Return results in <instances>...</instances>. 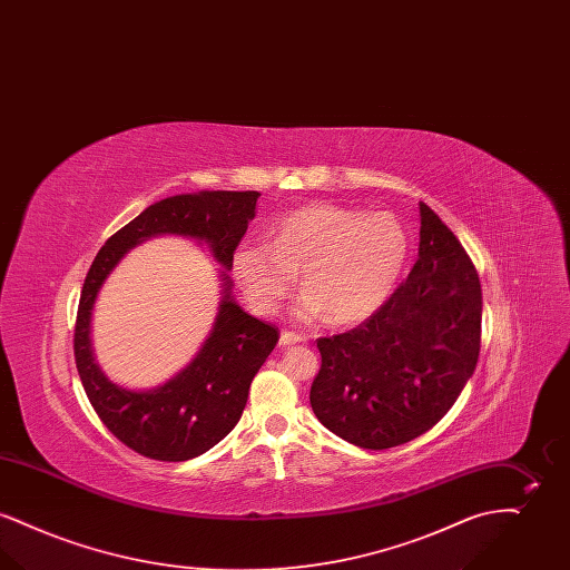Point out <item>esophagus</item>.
I'll use <instances>...</instances> for the list:
<instances>
[{"label": "esophagus", "instance_id": "obj_1", "mask_svg": "<svg viewBox=\"0 0 570 570\" xmlns=\"http://www.w3.org/2000/svg\"><path fill=\"white\" fill-rule=\"evenodd\" d=\"M303 342H307V335L297 333V331H282V335H279V346H282V348L295 346V344H303Z\"/></svg>", "mask_w": 570, "mask_h": 570}]
</instances>
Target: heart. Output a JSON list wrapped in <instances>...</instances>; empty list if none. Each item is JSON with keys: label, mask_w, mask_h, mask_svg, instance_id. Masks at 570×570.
I'll return each instance as SVG.
<instances>
[{"label": "heart", "mask_w": 570, "mask_h": 570, "mask_svg": "<svg viewBox=\"0 0 570 570\" xmlns=\"http://www.w3.org/2000/svg\"><path fill=\"white\" fill-rule=\"evenodd\" d=\"M406 256L407 233L397 217L309 205L277 219L269 244L242 245L235 252V275L258 312L275 314L295 291L301 272L307 293L298 312L353 325L391 295Z\"/></svg>", "instance_id": "1"}]
</instances>
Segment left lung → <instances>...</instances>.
I'll return each instance as SVG.
<instances>
[{"instance_id":"1","label":"left lung","mask_w":570,"mask_h":570,"mask_svg":"<svg viewBox=\"0 0 570 570\" xmlns=\"http://www.w3.org/2000/svg\"><path fill=\"white\" fill-rule=\"evenodd\" d=\"M419 258L358 326L318 337L309 404L333 434L382 451L451 410L481 353V282L451 228L421 203Z\"/></svg>"}]
</instances>
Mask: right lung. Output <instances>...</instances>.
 I'll list each match as a JSON object with an SVG mask.
<instances>
[{
  "mask_svg": "<svg viewBox=\"0 0 570 570\" xmlns=\"http://www.w3.org/2000/svg\"><path fill=\"white\" fill-rule=\"evenodd\" d=\"M258 191H198L164 198L128 222L96 254L82 284L75 361L89 404L110 434L138 455L186 461L203 455L239 423L252 379L272 354L279 333L230 298L227 279L217 326L191 365L160 390L136 394L112 385L95 365L88 342L90 307L118 258L136 243L163 232L207 240L230 272L235 249L254 217Z\"/></svg>",
  "mask_w": 570,
  "mask_h": 570,
  "instance_id": "obj_1",
  "label": "right lung"
}]
</instances>
